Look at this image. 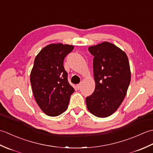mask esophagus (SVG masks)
<instances>
[{"label": "esophagus", "mask_w": 153, "mask_h": 153, "mask_svg": "<svg viewBox=\"0 0 153 153\" xmlns=\"http://www.w3.org/2000/svg\"><path fill=\"white\" fill-rule=\"evenodd\" d=\"M81 86H82V84H77V85H76V87H77V89H79L80 88H81Z\"/></svg>", "instance_id": "1"}]
</instances>
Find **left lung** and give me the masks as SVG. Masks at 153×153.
<instances>
[{
  "instance_id": "left-lung-1",
  "label": "left lung",
  "mask_w": 153,
  "mask_h": 153,
  "mask_svg": "<svg viewBox=\"0 0 153 153\" xmlns=\"http://www.w3.org/2000/svg\"><path fill=\"white\" fill-rule=\"evenodd\" d=\"M88 50L94 56L95 89L86 97L87 107L95 116L106 118L118 108L126 95L131 81L128 58L124 52L108 42Z\"/></svg>"
}]
</instances>
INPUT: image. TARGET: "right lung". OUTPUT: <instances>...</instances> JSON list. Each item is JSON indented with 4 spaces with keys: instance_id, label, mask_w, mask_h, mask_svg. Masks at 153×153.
<instances>
[{
    "instance_id": "1",
    "label": "right lung",
    "mask_w": 153,
    "mask_h": 153,
    "mask_svg": "<svg viewBox=\"0 0 153 153\" xmlns=\"http://www.w3.org/2000/svg\"><path fill=\"white\" fill-rule=\"evenodd\" d=\"M74 46L62 43L44 47L35 58L30 75L33 93L37 105L49 116H57L68 108L74 89L68 81L64 60Z\"/></svg>"
}]
</instances>
